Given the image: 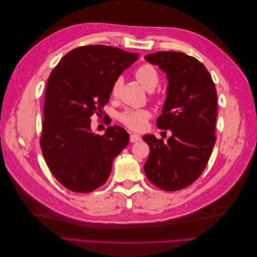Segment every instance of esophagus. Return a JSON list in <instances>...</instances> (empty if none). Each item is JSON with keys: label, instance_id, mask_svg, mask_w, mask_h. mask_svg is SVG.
I'll return each instance as SVG.
<instances>
[{"label": "esophagus", "instance_id": "esophagus-1", "mask_svg": "<svg viewBox=\"0 0 257 257\" xmlns=\"http://www.w3.org/2000/svg\"><path fill=\"white\" fill-rule=\"evenodd\" d=\"M142 139V137L139 136V135H137V134H131V136H130V141H131V143H136V142H139Z\"/></svg>", "mask_w": 257, "mask_h": 257}]
</instances>
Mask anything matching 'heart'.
<instances>
[{
	"label": "heart",
	"instance_id": "1",
	"mask_svg": "<svg viewBox=\"0 0 257 257\" xmlns=\"http://www.w3.org/2000/svg\"><path fill=\"white\" fill-rule=\"evenodd\" d=\"M135 78L143 87L148 91H153L160 82V75L158 69L152 64L144 63L138 66L135 72ZM122 83L121 78H116L111 85V95L116 96L119 93L120 85ZM151 118V112L144 108H126L118 114L119 121L126 127L133 131H142L146 124Z\"/></svg>",
	"mask_w": 257,
	"mask_h": 257
}]
</instances>
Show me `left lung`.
I'll return each instance as SVG.
<instances>
[{
  "label": "left lung",
  "instance_id": "left-lung-1",
  "mask_svg": "<svg viewBox=\"0 0 257 257\" xmlns=\"http://www.w3.org/2000/svg\"><path fill=\"white\" fill-rule=\"evenodd\" d=\"M145 58L166 73L167 97L157 125L173 135L167 142L143 137L150 147L144 169L159 189L179 191L203 174L215 144V85L205 65L183 52L159 51Z\"/></svg>",
  "mask_w": 257,
  "mask_h": 257
}]
</instances>
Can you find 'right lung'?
<instances>
[{"mask_svg":"<svg viewBox=\"0 0 257 257\" xmlns=\"http://www.w3.org/2000/svg\"><path fill=\"white\" fill-rule=\"evenodd\" d=\"M138 58L105 45L75 48L51 72L44 98L41 148L54 178L69 191L98 189L111 172L113 159L128 145L121 126L104 135L91 132V116L109 102L111 85Z\"/></svg>","mask_w":257,"mask_h":257,"instance_id":"right-lung-1","label":"right lung"}]
</instances>
